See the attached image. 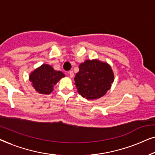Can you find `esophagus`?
I'll return each instance as SVG.
<instances>
[{"label":"esophagus","instance_id":"esophagus-1","mask_svg":"<svg viewBox=\"0 0 155 155\" xmlns=\"http://www.w3.org/2000/svg\"><path fill=\"white\" fill-rule=\"evenodd\" d=\"M69 76H70L71 78H73V77H74V74L73 71H69Z\"/></svg>","mask_w":155,"mask_h":155}]
</instances>
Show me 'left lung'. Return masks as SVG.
Returning <instances> with one entry per match:
<instances>
[{
	"label": "left lung",
	"mask_w": 155,
	"mask_h": 155,
	"mask_svg": "<svg viewBox=\"0 0 155 155\" xmlns=\"http://www.w3.org/2000/svg\"><path fill=\"white\" fill-rule=\"evenodd\" d=\"M78 69L74 81L78 93L83 97L98 99L110 89L114 81V73L107 63L88 60L81 63Z\"/></svg>",
	"instance_id": "left-lung-1"
}]
</instances>
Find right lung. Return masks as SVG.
Wrapping results in <instances>:
<instances>
[{
    "label": "right lung",
    "instance_id": "obj_1",
    "mask_svg": "<svg viewBox=\"0 0 155 155\" xmlns=\"http://www.w3.org/2000/svg\"><path fill=\"white\" fill-rule=\"evenodd\" d=\"M65 76L62 71H55L51 65L42 64L30 74L29 81L37 92L41 94H50L53 87Z\"/></svg>",
    "mask_w": 155,
    "mask_h": 155
}]
</instances>
